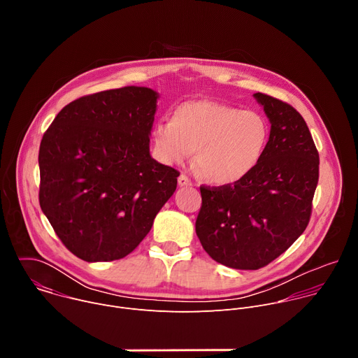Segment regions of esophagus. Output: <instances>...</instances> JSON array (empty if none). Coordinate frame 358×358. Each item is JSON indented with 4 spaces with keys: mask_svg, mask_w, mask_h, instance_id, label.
Instances as JSON below:
<instances>
[{
    "mask_svg": "<svg viewBox=\"0 0 358 358\" xmlns=\"http://www.w3.org/2000/svg\"><path fill=\"white\" fill-rule=\"evenodd\" d=\"M178 185L180 187H191L192 185V181L185 176V174H181L178 177Z\"/></svg>",
    "mask_w": 358,
    "mask_h": 358,
    "instance_id": "esophagus-1",
    "label": "esophagus"
}]
</instances>
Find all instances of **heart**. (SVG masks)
<instances>
[{
	"instance_id": "1",
	"label": "heart",
	"mask_w": 358,
	"mask_h": 358,
	"mask_svg": "<svg viewBox=\"0 0 358 358\" xmlns=\"http://www.w3.org/2000/svg\"><path fill=\"white\" fill-rule=\"evenodd\" d=\"M156 156L166 164H184L195 152L202 176L218 185L235 184L261 163L269 140L266 119L255 110L214 100L178 105L170 120L152 127Z\"/></svg>"
}]
</instances>
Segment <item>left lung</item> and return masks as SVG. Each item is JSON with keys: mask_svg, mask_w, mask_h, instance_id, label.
<instances>
[{"mask_svg": "<svg viewBox=\"0 0 358 358\" xmlns=\"http://www.w3.org/2000/svg\"><path fill=\"white\" fill-rule=\"evenodd\" d=\"M253 96L271 122L265 155L235 184L201 185L195 222L210 257L243 271L266 266L303 234L319 181V152L301 115L265 93Z\"/></svg>", "mask_w": 358, "mask_h": 358, "instance_id": "1", "label": "left lung"}]
</instances>
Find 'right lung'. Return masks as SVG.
I'll list each match as a JSON object with an SVG mask.
<instances>
[{
  "label": "right lung",
  "mask_w": 358,
  "mask_h": 358,
  "mask_svg": "<svg viewBox=\"0 0 358 358\" xmlns=\"http://www.w3.org/2000/svg\"><path fill=\"white\" fill-rule=\"evenodd\" d=\"M157 97L141 86L79 97L42 137L41 210L86 262L127 257L177 188L180 173L150 156Z\"/></svg>",
  "instance_id": "obj_1"
}]
</instances>
